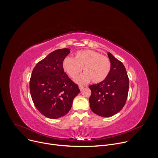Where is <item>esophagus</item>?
<instances>
[{"label": "esophagus", "mask_w": 158, "mask_h": 158, "mask_svg": "<svg viewBox=\"0 0 158 158\" xmlns=\"http://www.w3.org/2000/svg\"><path fill=\"white\" fill-rule=\"evenodd\" d=\"M84 85H79V89L81 90V91H82V90L84 88Z\"/></svg>", "instance_id": "esophagus-1"}]
</instances>
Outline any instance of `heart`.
<instances>
[{"instance_id": "1", "label": "heart", "mask_w": 158, "mask_h": 158, "mask_svg": "<svg viewBox=\"0 0 158 158\" xmlns=\"http://www.w3.org/2000/svg\"><path fill=\"white\" fill-rule=\"evenodd\" d=\"M63 70L71 78H74L82 70L85 71L76 79L79 83L93 81L101 82L109 75L111 69L110 59L106 56L93 50H82L77 52L74 58L66 57L62 61Z\"/></svg>"}]
</instances>
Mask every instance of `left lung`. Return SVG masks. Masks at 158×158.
<instances>
[{
	"label": "left lung",
	"mask_w": 158,
	"mask_h": 158,
	"mask_svg": "<svg viewBox=\"0 0 158 158\" xmlns=\"http://www.w3.org/2000/svg\"><path fill=\"white\" fill-rule=\"evenodd\" d=\"M111 69L102 82L89 85L91 95L90 107L93 112L102 117H110L124 106L129 91V77L123 64L109 52Z\"/></svg>",
	"instance_id": "obj_1"
}]
</instances>
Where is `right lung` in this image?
Masks as SVG:
<instances>
[{
    "label": "right lung",
    "mask_w": 158,
    "mask_h": 158,
    "mask_svg": "<svg viewBox=\"0 0 158 158\" xmlns=\"http://www.w3.org/2000/svg\"><path fill=\"white\" fill-rule=\"evenodd\" d=\"M69 49H57L39 61L30 79V92L33 102L42 114L57 119L68 113L74 98L80 90L64 72V59Z\"/></svg>",
    "instance_id": "obj_1"
}]
</instances>
